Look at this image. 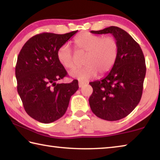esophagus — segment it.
<instances>
[{
  "label": "esophagus",
  "mask_w": 160,
  "mask_h": 160,
  "mask_svg": "<svg viewBox=\"0 0 160 160\" xmlns=\"http://www.w3.org/2000/svg\"><path fill=\"white\" fill-rule=\"evenodd\" d=\"M85 82H78V85H79V88H82V87L84 85H85Z\"/></svg>",
  "instance_id": "obj_1"
}]
</instances>
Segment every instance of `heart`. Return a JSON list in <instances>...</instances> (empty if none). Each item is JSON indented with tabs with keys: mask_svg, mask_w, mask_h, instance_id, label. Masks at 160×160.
I'll return each mask as SVG.
<instances>
[{
	"mask_svg": "<svg viewBox=\"0 0 160 160\" xmlns=\"http://www.w3.org/2000/svg\"><path fill=\"white\" fill-rule=\"evenodd\" d=\"M72 43L75 50L85 56L82 62L85 66L71 70L69 72L71 78L85 82L94 78L97 72L99 75L107 73L114 66L118 55V44L114 37L82 32L74 38ZM56 57L65 68L74 67L73 54L68 44L60 47Z\"/></svg>",
	"mask_w": 160,
	"mask_h": 160,
	"instance_id": "b5f03b06",
	"label": "heart"
}]
</instances>
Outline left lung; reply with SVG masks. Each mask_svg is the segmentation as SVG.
Returning <instances> with one entry per match:
<instances>
[{"mask_svg": "<svg viewBox=\"0 0 160 160\" xmlns=\"http://www.w3.org/2000/svg\"><path fill=\"white\" fill-rule=\"evenodd\" d=\"M91 33L112 34L118 44V55L111 71L102 79L90 82L93 88L89 99L91 110L104 120H120L132 112L141 99L146 73L144 55L131 35L118 27Z\"/></svg>", "mask_w": 160, "mask_h": 160, "instance_id": "obj_1", "label": "left lung"}]
</instances>
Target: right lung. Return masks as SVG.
<instances>
[{"label": "right lung", "instance_id": "1", "mask_svg": "<svg viewBox=\"0 0 160 160\" xmlns=\"http://www.w3.org/2000/svg\"><path fill=\"white\" fill-rule=\"evenodd\" d=\"M78 32L39 34L30 38L20 51L15 66L18 92L27 113L41 123H49L63 116L78 82L57 83L67 75L56 53Z\"/></svg>", "mask_w": 160, "mask_h": 160}]
</instances>
